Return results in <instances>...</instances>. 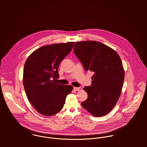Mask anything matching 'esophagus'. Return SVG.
<instances>
[{"mask_svg":"<svg viewBox=\"0 0 147 147\" xmlns=\"http://www.w3.org/2000/svg\"><path fill=\"white\" fill-rule=\"evenodd\" d=\"M74 90H76V91H79V90L80 89V87H74Z\"/></svg>","mask_w":147,"mask_h":147,"instance_id":"1","label":"esophagus"}]
</instances>
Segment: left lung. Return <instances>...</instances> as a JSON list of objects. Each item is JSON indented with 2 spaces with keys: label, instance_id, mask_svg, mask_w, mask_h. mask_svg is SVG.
Instances as JSON below:
<instances>
[{
  "label": "left lung",
  "instance_id": "left-lung-1",
  "mask_svg": "<svg viewBox=\"0 0 147 147\" xmlns=\"http://www.w3.org/2000/svg\"><path fill=\"white\" fill-rule=\"evenodd\" d=\"M74 50L85 71L94 73L92 85L84 87L88 98L82 105L92 115L103 117L113 110L121 94L125 79L121 59L111 47L94 41L76 42Z\"/></svg>",
  "mask_w": 147,
  "mask_h": 147
}]
</instances>
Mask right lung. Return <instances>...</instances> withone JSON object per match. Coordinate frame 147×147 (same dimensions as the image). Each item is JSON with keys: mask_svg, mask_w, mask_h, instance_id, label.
<instances>
[{"mask_svg": "<svg viewBox=\"0 0 147 147\" xmlns=\"http://www.w3.org/2000/svg\"><path fill=\"white\" fill-rule=\"evenodd\" d=\"M74 43L43 46L33 51L25 63L22 80L27 98L43 115L51 116L60 111L73 89L72 86L58 84L53 79L59 78V65Z\"/></svg>", "mask_w": 147, "mask_h": 147, "instance_id": "right-lung-1", "label": "right lung"}]
</instances>
